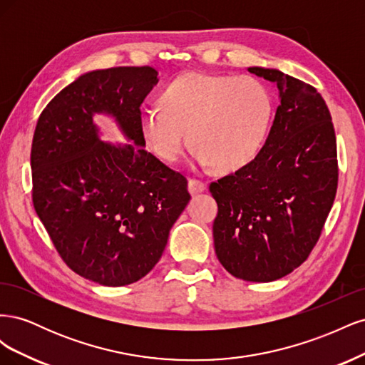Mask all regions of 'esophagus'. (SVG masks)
<instances>
[{
  "mask_svg": "<svg viewBox=\"0 0 365 365\" xmlns=\"http://www.w3.org/2000/svg\"><path fill=\"white\" fill-rule=\"evenodd\" d=\"M204 190H205V182H202L200 180H195V178L189 180V192H190V195H197V193H201Z\"/></svg>",
  "mask_w": 365,
  "mask_h": 365,
  "instance_id": "1",
  "label": "esophagus"
}]
</instances>
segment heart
Returning <instances> with one entry per match:
<instances>
[{
	"label": "heart",
	"instance_id": "1",
	"mask_svg": "<svg viewBox=\"0 0 365 365\" xmlns=\"http://www.w3.org/2000/svg\"><path fill=\"white\" fill-rule=\"evenodd\" d=\"M163 108H145L138 128L164 163H175L190 140L197 164L230 172L257 155L267 138L272 98L260 81L242 76L185 73L161 96Z\"/></svg>",
	"mask_w": 365,
	"mask_h": 365
}]
</instances>
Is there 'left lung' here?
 I'll list each match as a JSON object with an SVG mask.
<instances>
[{"label": "left lung", "instance_id": "left-lung-1", "mask_svg": "<svg viewBox=\"0 0 365 365\" xmlns=\"http://www.w3.org/2000/svg\"><path fill=\"white\" fill-rule=\"evenodd\" d=\"M248 71L277 83L280 105L257 157L210 193L219 262L237 279L264 283L300 267L322 235L338 187L336 138L314 86L274 68Z\"/></svg>", "mask_w": 365, "mask_h": 365}]
</instances>
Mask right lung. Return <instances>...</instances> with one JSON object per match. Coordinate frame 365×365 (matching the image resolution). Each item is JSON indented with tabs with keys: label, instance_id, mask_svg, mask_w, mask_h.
<instances>
[{
	"label": "right lung",
	"instance_id": "obj_1",
	"mask_svg": "<svg viewBox=\"0 0 365 365\" xmlns=\"http://www.w3.org/2000/svg\"><path fill=\"white\" fill-rule=\"evenodd\" d=\"M157 76L152 67L85 73L54 96L33 135L36 213L67 267L103 286L145 277L190 201L187 180L145 150L138 128ZM96 113L113 116L131 145L102 142Z\"/></svg>",
	"mask_w": 365,
	"mask_h": 365
}]
</instances>
